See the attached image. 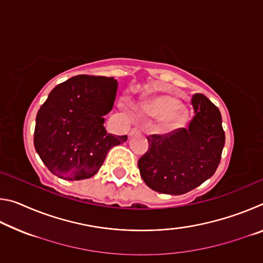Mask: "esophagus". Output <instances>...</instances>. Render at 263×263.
<instances>
[{
	"mask_svg": "<svg viewBox=\"0 0 263 263\" xmlns=\"http://www.w3.org/2000/svg\"><path fill=\"white\" fill-rule=\"evenodd\" d=\"M138 133H140V130L138 127H133L131 132H130V136H133V135H138Z\"/></svg>",
	"mask_w": 263,
	"mask_h": 263,
	"instance_id": "obj_1",
	"label": "esophagus"
}]
</instances>
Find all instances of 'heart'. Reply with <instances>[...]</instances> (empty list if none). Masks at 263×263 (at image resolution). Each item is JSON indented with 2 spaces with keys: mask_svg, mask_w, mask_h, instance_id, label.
<instances>
[{
  "mask_svg": "<svg viewBox=\"0 0 263 263\" xmlns=\"http://www.w3.org/2000/svg\"><path fill=\"white\" fill-rule=\"evenodd\" d=\"M141 111L148 117L161 118L163 125L179 127L186 121V114L180 108V101L168 95L151 96L142 101Z\"/></svg>",
  "mask_w": 263,
  "mask_h": 263,
  "instance_id": "1",
  "label": "heart"
}]
</instances>
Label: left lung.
<instances>
[{
	"label": "left lung",
	"mask_w": 263,
	"mask_h": 263,
	"mask_svg": "<svg viewBox=\"0 0 263 263\" xmlns=\"http://www.w3.org/2000/svg\"><path fill=\"white\" fill-rule=\"evenodd\" d=\"M191 104L188 128L148 136L147 152L138 160L142 180L158 193H188L210 179L220 162L225 132L219 109L203 94H195Z\"/></svg>",
	"instance_id": "obj_1"
}]
</instances>
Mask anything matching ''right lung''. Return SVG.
<instances>
[{"label":"right lung","instance_id":"add662e5","mask_svg":"<svg viewBox=\"0 0 263 263\" xmlns=\"http://www.w3.org/2000/svg\"><path fill=\"white\" fill-rule=\"evenodd\" d=\"M114 78L77 75L50 92L38 110L34 148L48 171L64 180L95 175L109 149L126 141L104 127L117 94Z\"/></svg>","mask_w":263,"mask_h":263}]
</instances>
